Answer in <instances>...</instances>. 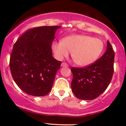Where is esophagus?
<instances>
[{
  "label": "esophagus",
  "instance_id": "1",
  "mask_svg": "<svg viewBox=\"0 0 126 126\" xmlns=\"http://www.w3.org/2000/svg\"><path fill=\"white\" fill-rule=\"evenodd\" d=\"M62 66H63V67H68V64H67L66 63H65V62H63V63H62Z\"/></svg>",
  "mask_w": 126,
  "mask_h": 126
}]
</instances>
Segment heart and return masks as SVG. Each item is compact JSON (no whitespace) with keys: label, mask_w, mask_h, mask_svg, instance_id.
Listing matches in <instances>:
<instances>
[{"label":"heart","mask_w":126,"mask_h":126,"mask_svg":"<svg viewBox=\"0 0 126 126\" xmlns=\"http://www.w3.org/2000/svg\"><path fill=\"white\" fill-rule=\"evenodd\" d=\"M104 49L102 40L85 35H71L52 44V49L58 59H63L71 52L73 61L81 66H87L97 60Z\"/></svg>","instance_id":"b5f03b06"}]
</instances>
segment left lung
<instances>
[{"label": "left lung", "mask_w": 126, "mask_h": 126, "mask_svg": "<svg viewBox=\"0 0 126 126\" xmlns=\"http://www.w3.org/2000/svg\"><path fill=\"white\" fill-rule=\"evenodd\" d=\"M114 58L115 52L108 41L105 52L94 63L83 68H71V90L76 97L90 101L105 91L113 74Z\"/></svg>", "instance_id": "left-lung-1"}]
</instances>
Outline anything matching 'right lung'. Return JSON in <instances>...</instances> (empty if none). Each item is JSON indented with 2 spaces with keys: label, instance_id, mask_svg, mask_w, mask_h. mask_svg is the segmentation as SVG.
<instances>
[{
  "label": "right lung",
  "instance_id": "add662e5",
  "mask_svg": "<svg viewBox=\"0 0 126 126\" xmlns=\"http://www.w3.org/2000/svg\"><path fill=\"white\" fill-rule=\"evenodd\" d=\"M60 27L31 28L15 43L10 58L13 79L21 90L34 96L47 94L52 88L62 62L52 57V43Z\"/></svg>",
  "mask_w": 126,
  "mask_h": 126
}]
</instances>
